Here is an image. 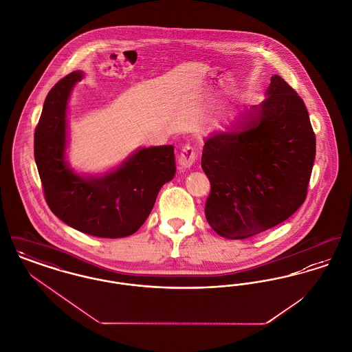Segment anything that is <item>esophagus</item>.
Segmentation results:
<instances>
[{
    "label": "esophagus",
    "mask_w": 352,
    "mask_h": 352,
    "mask_svg": "<svg viewBox=\"0 0 352 352\" xmlns=\"http://www.w3.org/2000/svg\"><path fill=\"white\" fill-rule=\"evenodd\" d=\"M199 158V151L195 146L184 145L179 154V165L184 168H190Z\"/></svg>",
    "instance_id": "obj_1"
}]
</instances>
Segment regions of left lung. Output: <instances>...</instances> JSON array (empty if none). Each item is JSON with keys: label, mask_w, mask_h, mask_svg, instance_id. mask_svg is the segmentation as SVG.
Here are the masks:
<instances>
[{"label": "left lung", "mask_w": 352, "mask_h": 352, "mask_svg": "<svg viewBox=\"0 0 352 352\" xmlns=\"http://www.w3.org/2000/svg\"><path fill=\"white\" fill-rule=\"evenodd\" d=\"M267 99L244 113L241 132L208 138L201 168L204 214L217 234L247 239L290 218L306 199L316 134L300 95L273 75Z\"/></svg>", "instance_id": "1"}]
</instances>
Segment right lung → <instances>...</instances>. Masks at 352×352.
Wrapping results in <instances>:
<instances>
[{
    "label": "right lung",
    "mask_w": 352,
    "mask_h": 352,
    "mask_svg": "<svg viewBox=\"0 0 352 352\" xmlns=\"http://www.w3.org/2000/svg\"><path fill=\"white\" fill-rule=\"evenodd\" d=\"M82 76L74 71L51 88L35 128L34 157L45 199L54 215L83 234L125 237L138 231L161 187L174 178V148H144L100 178L74 174L65 161L66 107Z\"/></svg>",
    "instance_id": "obj_1"
}]
</instances>
